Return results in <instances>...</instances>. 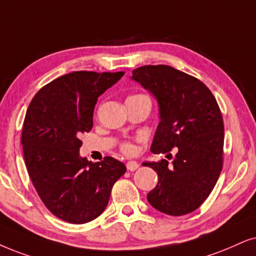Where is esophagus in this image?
<instances>
[{
	"instance_id": "obj_1",
	"label": "esophagus",
	"mask_w": 256,
	"mask_h": 256,
	"mask_svg": "<svg viewBox=\"0 0 256 256\" xmlns=\"http://www.w3.org/2000/svg\"><path fill=\"white\" fill-rule=\"evenodd\" d=\"M138 166H139V164L136 160H128V163H126V168H128V171L137 170Z\"/></svg>"
}]
</instances>
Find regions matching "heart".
I'll list each match as a JSON object with an SVG mask.
<instances>
[{
    "label": "heart",
    "mask_w": 256,
    "mask_h": 256,
    "mask_svg": "<svg viewBox=\"0 0 256 256\" xmlns=\"http://www.w3.org/2000/svg\"><path fill=\"white\" fill-rule=\"evenodd\" d=\"M138 96H142V94H138ZM122 151L125 152V154H134V144H131V143H125L124 145H122Z\"/></svg>",
    "instance_id": "1"
}]
</instances>
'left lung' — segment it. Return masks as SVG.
<instances>
[{
    "label": "left lung",
    "instance_id": "obj_1",
    "mask_svg": "<svg viewBox=\"0 0 256 256\" xmlns=\"http://www.w3.org/2000/svg\"><path fill=\"white\" fill-rule=\"evenodd\" d=\"M131 79L157 100L160 124L151 152L177 148L172 164L143 163L158 174L148 203L166 215L189 214L206 200L222 170L224 126L218 102L202 82L166 64L139 67Z\"/></svg>",
    "mask_w": 256,
    "mask_h": 256
}]
</instances>
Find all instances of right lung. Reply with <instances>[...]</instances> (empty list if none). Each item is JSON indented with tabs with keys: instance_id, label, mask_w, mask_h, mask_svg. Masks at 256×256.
I'll return each mask as SVG.
<instances>
[{
	"instance_id": "add662e5",
	"label": "right lung",
	"mask_w": 256,
	"mask_h": 256,
	"mask_svg": "<svg viewBox=\"0 0 256 256\" xmlns=\"http://www.w3.org/2000/svg\"><path fill=\"white\" fill-rule=\"evenodd\" d=\"M124 72H72L47 84L29 104L21 144L29 177L53 215L82 224L104 212L126 166L113 157L93 164L80 156L96 100Z\"/></svg>"
}]
</instances>
